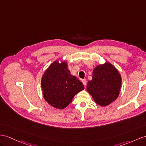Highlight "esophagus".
I'll return each mask as SVG.
<instances>
[{
	"instance_id": "obj_1",
	"label": "esophagus",
	"mask_w": 146,
	"mask_h": 146,
	"mask_svg": "<svg viewBox=\"0 0 146 146\" xmlns=\"http://www.w3.org/2000/svg\"><path fill=\"white\" fill-rule=\"evenodd\" d=\"M82 83H83V84H84V86H86V83H87V81L86 80H82Z\"/></svg>"
}]
</instances>
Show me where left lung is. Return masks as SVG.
<instances>
[{
  "instance_id": "8db88e82",
  "label": "left lung",
  "mask_w": 146,
  "mask_h": 146,
  "mask_svg": "<svg viewBox=\"0 0 146 146\" xmlns=\"http://www.w3.org/2000/svg\"><path fill=\"white\" fill-rule=\"evenodd\" d=\"M121 81L118 70L106 62L97 65L93 70L92 80L88 82L86 89L96 104L106 107L118 98Z\"/></svg>"
}]
</instances>
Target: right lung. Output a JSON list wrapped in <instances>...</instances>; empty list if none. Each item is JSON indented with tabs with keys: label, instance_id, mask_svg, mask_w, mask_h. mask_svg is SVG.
I'll return each mask as SVG.
<instances>
[{
	"label": "right lung",
	"instance_id": "add662e5",
	"mask_svg": "<svg viewBox=\"0 0 146 146\" xmlns=\"http://www.w3.org/2000/svg\"><path fill=\"white\" fill-rule=\"evenodd\" d=\"M41 88L45 100L55 109L62 110L84 89L81 82L71 74L68 63L57 60L45 71L41 78Z\"/></svg>",
	"mask_w": 146,
	"mask_h": 146
}]
</instances>
